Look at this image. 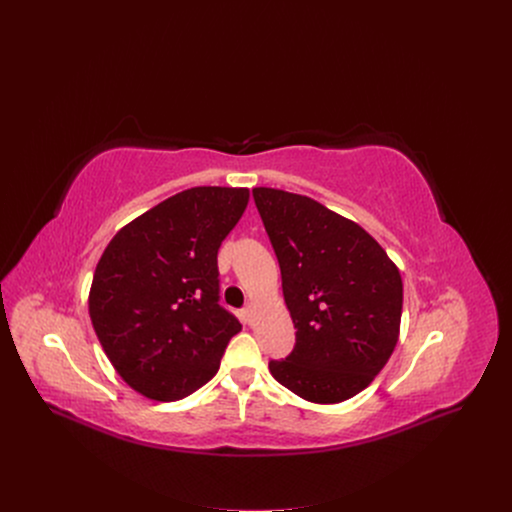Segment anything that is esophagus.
<instances>
[{"label":"esophagus","mask_w":512,"mask_h":512,"mask_svg":"<svg viewBox=\"0 0 512 512\" xmlns=\"http://www.w3.org/2000/svg\"><path fill=\"white\" fill-rule=\"evenodd\" d=\"M253 312H255V304L249 302V304L243 308V316H245V322H247V324L253 322Z\"/></svg>","instance_id":"obj_1"}]
</instances>
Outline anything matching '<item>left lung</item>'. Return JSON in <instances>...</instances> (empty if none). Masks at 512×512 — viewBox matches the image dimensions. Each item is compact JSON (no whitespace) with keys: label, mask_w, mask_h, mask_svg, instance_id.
Here are the masks:
<instances>
[{"label":"left lung","mask_w":512,"mask_h":512,"mask_svg":"<svg viewBox=\"0 0 512 512\" xmlns=\"http://www.w3.org/2000/svg\"><path fill=\"white\" fill-rule=\"evenodd\" d=\"M253 198L298 330L294 350L269 360V371L306 401H346L373 383L395 350L399 269L367 231L308 196L253 188Z\"/></svg>","instance_id":"left-lung-1"}]
</instances>
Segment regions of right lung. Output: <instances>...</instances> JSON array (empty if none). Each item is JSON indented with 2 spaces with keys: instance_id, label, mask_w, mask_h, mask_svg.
<instances>
[{
  "instance_id": "add662e5",
  "label": "right lung",
  "mask_w": 512,
  "mask_h": 512,
  "mask_svg": "<svg viewBox=\"0 0 512 512\" xmlns=\"http://www.w3.org/2000/svg\"><path fill=\"white\" fill-rule=\"evenodd\" d=\"M247 202V188L184 190L125 225L103 251L89 314L107 358L137 393L176 401L216 375L241 330L218 304L216 255Z\"/></svg>"
}]
</instances>
